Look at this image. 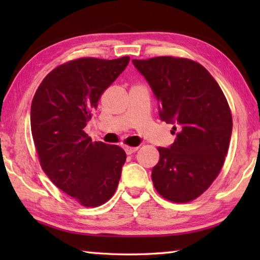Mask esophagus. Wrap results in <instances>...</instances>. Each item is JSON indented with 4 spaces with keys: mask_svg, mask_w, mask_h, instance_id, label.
Masks as SVG:
<instances>
[{
    "mask_svg": "<svg viewBox=\"0 0 260 260\" xmlns=\"http://www.w3.org/2000/svg\"><path fill=\"white\" fill-rule=\"evenodd\" d=\"M139 150V147H125V151L127 155H132V153H134Z\"/></svg>",
    "mask_w": 260,
    "mask_h": 260,
    "instance_id": "1",
    "label": "esophagus"
}]
</instances>
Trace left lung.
<instances>
[{
  "label": "left lung",
  "instance_id": "8db88e82",
  "mask_svg": "<svg viewBox=\"0 0 260 260\" xmlns=\"http://www.w3.org/2000/svg\"><path fill=\"white\" fill-rule=\"evenodd\" d=\"M159 103V117L177 134L170 148L158 147L152 169L156 190L165 200H196L218 177L233 129L232 112L221 88L195 60L173 56L133 59Z\"/></svg>",
  "mask_w": 260,
  "mask_h": 260
}]
</instances>
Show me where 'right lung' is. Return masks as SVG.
I'll list each match as a JSON object with an SVG mask.
<instances>
[{
  "label": "right lung",
  "mask_w": 260,
  "mask_h": 260,
  "mask_svg": "<svg viewBox=\"0 0 260 260\" xmlns=\"http://www.w3.org/2000/svg\"><path fill=\"white\" fill-rule=\"evenodd\" d=\"M128 61L129 56L67 61L47 74L32 101L30 131L43 172L86 208L108 202L119 183L126 152L93 142L83 128Z\"/></svg>",
  "instance_id": "obj_1"
}]
</instances>
